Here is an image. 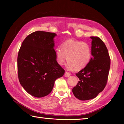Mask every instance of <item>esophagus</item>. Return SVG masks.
<instances>
[{
    "label": "esophagus",
    "mask_w": 124,
    "mask_h": 124,
    "mask_svg": "<svg viewBox=\"0 0 124 124\" xmlns=\"http://www.w3.org/2000/svg\"><path fill=\"white\" fill-rule=\"evenodd\" d=\"M70 75V73H68V72H65V73H64V76L66 77H67V78H68V77H69Z\"/></svg>",
    "instance_id": "1"
}]
</instances>
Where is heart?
Masks as SVG:
<instances>
[{
    "mask_svg": "<svg viewBox=\"0 0 124 124\" xmlns=\"http://www.w3.org/2000/svg\"><path fill=\"white\" fill-rule=\"evenodd\" d=\"M61 47L55 52L56 61L60 66H63L67 60V69L80 70L90 61L92 50L87 43L70 39L63 43Z\"/></svg>",
    "mask_w": 124,
    "mask_h": 124,
    "instance_id": "1",
    "label": "heart"
}]
</instances>
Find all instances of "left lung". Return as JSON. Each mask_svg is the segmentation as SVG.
<instances>
[{"mask_svg":"<svg viewBox=\"0 0 124 124\" xmlns=\"http://www.w3.org/2000/svg\"><path fill=\"white\" fill-rule=\"evenodd\" d=\"M92 56L84 68L76 73L79 79L72 89L74 96L81 101L95 98L104 90L107 82L110 59L106 45L98 37H91Z\"/></svg>","mask_w":124,"mask_h":124,"instance_id":"8db88e82","label":"left lung"}]
</instances>
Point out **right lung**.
Returning <instances> with one entry per match:
<instances>
[{
    "instance_id": "right-lung-1",
    "label": "right lung",
    "mask_w": 124,
    "mask_h": 124,
    "mask_svg": "<svg viewBox=\"0 0 124 124\" xmlns=\"http://www.w3.org/2000/svg\"><path fill=\"white\" fill-rule=\"evenodd\" d=\"M55 36L54 33L36 31L25 38L18 51V79L23 89L34 97L49 95L56 80L64 73L56 61Z\"/></svg>"
}]
</instances>
